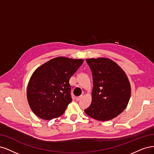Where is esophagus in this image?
Wrapping results in <instances>:
<instances>
[{
	"mask_svg": "<svg viewBox=\"0 0 154 154\" xmlns=\"http://www.w3.org/2000/svg\"><path fill=\"white\" fill-rule=\"evenodd\" d=\"M82 97H83V95H81V96H79L78 97H76V100H77V101L81 100V99L82 98Z\"/></svg>",
	"mask_w": 154,
	"mask_h": 154,
	"instance_id": "1",
	"label": "esophagus"
}]
</instances>
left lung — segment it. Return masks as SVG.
Instances as JSON below:
<instances>
[{"label":"left lung","mask_w":154,"mask_h":154,"mask_svg":"<svg viewBox=\"0 0 154 154\" xmlns=\"http://www.w3.org/2000/svg\"><path fill=\"white\" fill-rule=\"evenodd\" d=\"M93 75V88L86 115L98 121L116 117L127 107L131 94V84L122 68L108 58L86 59Z\"/></svg>","instance_id":"1"}]
</instances>
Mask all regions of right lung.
<instances>
[{
    "label": "right lung",
    "mask_w": 154,
    "mask_h": 154,
    "mask_svg": "<svg viewBox=\"0 0 154 154\" xmlns=\"http://www.w3.org/2000/svg\"><path fill=\"white\" fill-rule=\"evenodd\" d=\"M83 61L57 57L36 69L27 84V98L37 116L48 120L63 115L72 101L69 80Z\"/></svg>",
    "instance_id": "1"
}]
</instances>
